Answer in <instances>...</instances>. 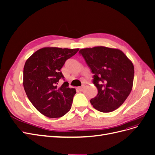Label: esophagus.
<instances>
[{
  "label": "esophagus",
  "instance_id": "esophagus-1",
  "mask_svg": "<svg viewBox=\"0 0 155 155\" xmlns=\"http://www.w3.org/2000/svg\"><path fill=\"white\" fill-rule=\"evenodd\" d=\"M77 89H78L79 91H82L84 90V86H82V87H78Z\"/></svg>",
  "mask_w": 155,
  "mask_h": 155
}]
</instances>
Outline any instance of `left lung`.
I'll list each match as a JSON object with an SVG mask.
<instances>
[{
	"label": "left lung",
	"mask_w": 155,
	"mask_h": 155,
	"mask_svg": "<svg viewBox=\"0 0 155 155\" xmlns=\"http://www.w3.org/2000/svg\"><path fill=\"white\" fill-rule=\"evenodd\" d=\"M94 74L93 83L98 90L91 99L96 110L109 113L122 105L132 91L134 67L119 49L103 46L79 51Z\"/></svg>",
	"instance_id": "1"
}]
</instances>
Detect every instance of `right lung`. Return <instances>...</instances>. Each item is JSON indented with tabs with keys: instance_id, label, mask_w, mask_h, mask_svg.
<instances>
[{
	"instance_id": "right-lung-1",
	"label": "right lung",
	"mask_w": 155,
	"mask_h": 155,
	"mask_svg": "<svg viewBox=\"0 0 155 155\" xmlns=\"http://www.w3.org/2000/svg\"><path fill=\"white\" fill-rule=\"evenodd\" d=\"M79 49L44 48L37 51L26 60L23 69V87L28 98L35 108L49 118H59L71 107L75 89L64 82L61 69L67 59Z\"/></svg>"
}]
</instances>
